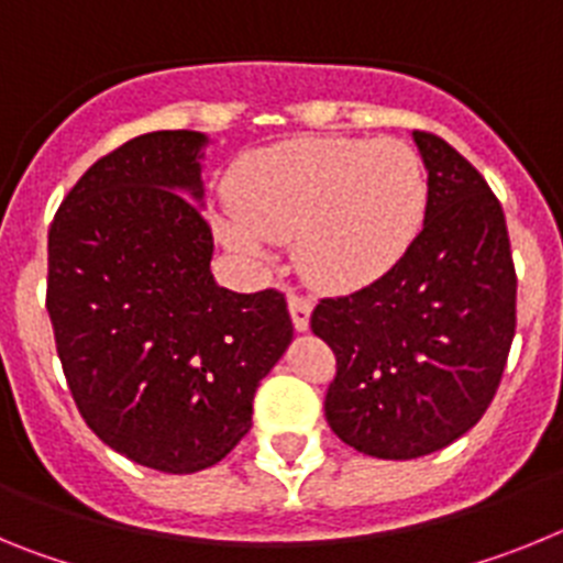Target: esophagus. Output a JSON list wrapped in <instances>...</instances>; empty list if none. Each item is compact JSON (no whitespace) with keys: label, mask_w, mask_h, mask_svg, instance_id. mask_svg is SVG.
<instances>
[{"label":"esophagus","mask_w":563,"mask_h":563,"mask_svg":"<svg viewBox=\"0 0 563 563\" xmlns=\"http://www.w3.org/2000/svg\"><path fill=\"white\" fill-rule=\"evenodd\" d=\"M287 307H290V318H292V327L298 332H305L310 327V312H312V301L305 296H298V292H290L287 296Z\"/></svg>","instance_id":"34e87169"}]
</instances>
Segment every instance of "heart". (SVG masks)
I'll return each instance as SVG.
<instances>
[{"mask_svg":"<svg viewBox=\"0 0 563 563\" xmlns=\"http://www.w3.org/2000/svg\"><path fill=\"white\" fill-rule=\"evenodd\" d=\"M231 211L213 220L222 245L265 265L267 242H292L318 290L372 285L409 251L426 217L420 154L397 137H298L233 166Z\"/></svg>","mask_w":563,"mask_h":563,"instance_id":"1","label":"heart"}]
</instances>
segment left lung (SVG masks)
Returning <instances> with one entry per match:
<instances>
[{"mask_svg": "<svg viewBox=\"0 0 563 563\" xmlns=\"http://www.w3.org/2000/svg\"><path fill=\"white\" fill-rule=\"evenodd\" d=\"M426 222L389 273L321 298L310 327L335 352L330 429L361 454L417 460L474 429L499 389L516 332L505 211L479 172L431 132Z\"/></svg>", "mask_w": 563, "mask_h": 563, "instance_id": "obj_1", "label": "left lung"}]
</instances>
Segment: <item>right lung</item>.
<instances>
[{
	"mask_svg": "<svg viewBox=\"0 0 563 563\" xmlns=\"http://www.w3.org/2000/svg\"><path fill=\"white\" fill-rule=\"evenodd\" d=\"M206 134L132 137L84 172L47 233V312L84 422L109 449L194 474L251 431L258 380L285 355V292L211 276Z\"/></svg>",
	"mask_w": 563,
	"mask_h": 563,
	"instance_id": "1",
	"label": "right lung"
}]
</instances>
